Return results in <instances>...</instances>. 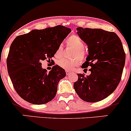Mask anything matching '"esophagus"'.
I'll list each match as a JSON object with an SVG mask.
<instances>
[{"label":"esophagus","instance_id":"34e87169","mask_svg":"<svg viewBox=\"0 0 131 131\" xmlns=\"http://www.w3.org/2000/svg\"><path fill=\"white\" fill-rule=\"evenodd\" d=\"M71 73V72L70 71L68 70H66V74H67V75H69L70 74V73Z\"/></svg>","mask_w":131,"mask_h":131}]
</instances>
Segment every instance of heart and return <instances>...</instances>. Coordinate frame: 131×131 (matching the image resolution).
<instances>
[{
  "mask_svg": "<svg viewBox=\"0 0 131 131\" xmlns=\"http://www.w3.org/2000/svg\"><path fill=\"white\" fill-rule=\"evenodd\" d=\"M67 42L69 46L74 48V50L72 54L73 59H67V58H61L57 61V64L60 67L66 70H71L76 66L80 63V60H83L85 58V52L84 50V43L79 36L76 35H72L68 39ZM63 48L60 46L57 49L55 52V56L60 58L62 56Z\"/></svg>",
  "mask_w": 131,
  "mask_h": 131,
  "instance_id": "1",
  "label": "heart"
}]
</instances>
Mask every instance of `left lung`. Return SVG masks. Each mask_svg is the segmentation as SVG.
Wrapping results in <instances>:
<instances>
[{"label":"left lung","mask_w":131,"mask_h":131,"mask_svg":"<svg viewBox=\"0 0 131 131\" xmlns=\"http://www.w3.org/2000/svg\"><path fill=\"white\" fill-rule=\"evenodd\" d=\"M76 30L88 47L82 68L91 67V73L86 76L78 74L74 90L84 101H100L115 91L121 80L126 60L123 44L115 32L81 27Z\"/></svg>","instance_id":"obj_1"}]
</instances>
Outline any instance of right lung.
<instances>
[{"label": "right lung", "mask_w": 131, "mask_h": 131, "mask_svg": "<svg viewBox=\"0 0 131 131\" xmlns=\"http://www.w3.org/2000/svg\"><path fill=\"white\" fill-rule=\"evenodd\" d=\"M71 32L61 25L34 29L18 36L12 43L7 58V70L15 89L23 99L35 105L48 103L55 97L63 68L55 64L47 73L40 61L50 59Z\"/></svg>", "instance_id": "add662e5"}]
</instances>
